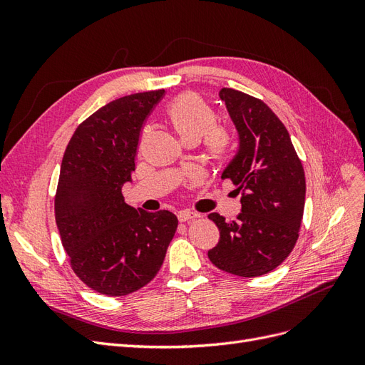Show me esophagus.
Returning a JSON list of instances; mask_svg holds the SVG:
<instances>
[{"label":"esophagus","instance_id":"34e87169","mask_svg":"<svg viewBox=\"0 0 365 365\" xmlns=\"http://www.w3.org/2000/svg\"><path fill=\"white\" fill-rule=\"evenodd\" d=\"M200 217V215H196L193 212H187V210H182V212L178 213V220L180 222H190V220Z\"/></svg>","mask_w":365,"mask_h":365}]
</instances>
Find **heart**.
I'll return each instance as SVG.
<instances>
[{
	"mask_svg": "<svg viewBox=\"0 0 365 365\" xmlns=\"http://www.w3.org/2000/svg\"><path fill=\"white\" fill-rule=\"evenodd\" d=\"M168 117L176 134L185 143L205 141L210 157L225 158L231 149V137L222 126H216V114L208 103L193 93L178 96L168 106Z\"/></svg>",
	"mask_w": 365,
	"mask_h": 365,
	"instance_id": "obj_1",
	"label": "heart"
}]
</instances>
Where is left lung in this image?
<instances>
[{"label":"left lung","mask_w":365,"mask_h":365,"mask_svg":"<svg viewBox=\"0 0 365 365\" xmlns=\"http://www.w3.org/2000/svg\"><path fill=\"white\" fill-rule=\"evenodd\" d=\"M239 135V149L222 172L240 193L236 220L210 213L219 242L208 251L215 267L259 277L289 256L302 225L306 180L288 129L268 105L233 88L219 91Z\"/></svg>","instance_id":"1"}]
</instances>
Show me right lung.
<instances>
[{
  "label": "right lung",
  "instance_id": "right-lung-1",
  "mask_svg": "<svg viewBox=\"0 0 365 365\" xmlns=\"http://www.w3.org/2000/svg\"><path fill=\"white\" fill-rule=\"evenodd\" d=\"M164 90L109 102L77 126L65 149L54 216L71 268L88 288L120 297L146 286L165 257L178 219L125 202L143 125Z\"/></svg>",
  "mask_w": 365,
  "mask_h": 365
}]
</instances>
